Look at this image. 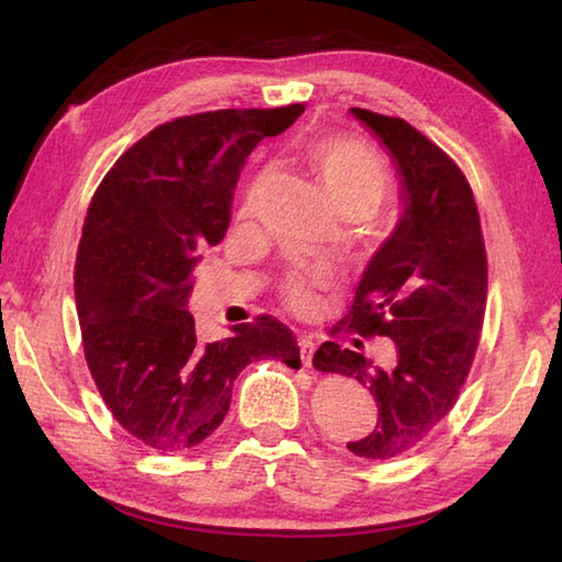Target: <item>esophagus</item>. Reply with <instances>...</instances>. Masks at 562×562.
I'll return each instance as SVG.
<instances>
[{
	"label": "esophagus",
	"mask_w": 562,
	"mask_h": 562,
	"mask_svg": "<svg viewBox=\"0 0 562 562\" xmlns=\"http://www.w3.org/2000/svg\"><path fill=\"white\" fill-rule=\"evenodd\" d=\"M297 345H300V357H302V364L304 367H310L312 364V357H315V339H312V337H300V341H297Z\"/></svg>",
	"instance_id": "obj_1"
}]
</instances>
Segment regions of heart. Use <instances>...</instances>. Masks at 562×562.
<instances>
[{"label":"heart","mask_w":562,"mask_h":562,"mask_svg":"<svg viewBox=\"0 0 562 562\" xmlns=\"http://www.w3.org/2000/svg\"><path fill=\"white\" fill-rule=\"evenodd\" d=\"M307 158L337 211L351 205L372 211L386 193V168L359 140H351L347 136H317L307 144ZM252 195L255 188L247 195V205L252 203ZM288 300L292 307L307 310L312 304L307 280H292L288 284Z\"/></svg>","instance_id":"obj_1"}]
</instances>
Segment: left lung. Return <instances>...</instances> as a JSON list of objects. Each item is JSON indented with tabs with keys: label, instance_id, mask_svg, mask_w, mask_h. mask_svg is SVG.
Returning a JSON list of instances; mask_svg holds the SVG:
<instances>
[{
	"label": "left lung",
	"instance_id": "8db88e82",
	"mask_svg": "<svg viewBox=\"0 0 562 562\" xmlns=\"http://www.w3.org/2000/svg\"><path fill=\"white\" fill-rule=\"evenodd\" d=\"M349 111L392 158L402 215L361 272L347 319L361 337L392 339L396 357L379 367L325 341L312 361L357 379L376 398L374 429L347 449L394 459L429 439L469 376L486 312V247L471 188L439 146L402 119Z\"/></svg>",
	"mask_w": 562,
	"mask_h": 562
}]
</instances>
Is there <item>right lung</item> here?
Listing matches in <instances>:
<instances>
[{
	"mask_svg": "<svg viewBox=\"0 0 562 562\" xmlns=\"http://www.w3.org/2000/svg\"><path fill=\"white\" fill-rule=\"evenodd\" d=\"M302 111L225 109L164 123L116 160L89 205L74 274L83 355L116 422L158 453L205 441L250 361L300 367L297 339L272 317L203 345L188 300L201 252L231 227L247 156Z\"/></svg>",
	"mask_w": 562,
	"mask_h": 562,
	"instance_id": "right-lung-1",
	"label": "right lung"
}]
</instances>
